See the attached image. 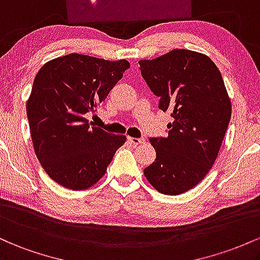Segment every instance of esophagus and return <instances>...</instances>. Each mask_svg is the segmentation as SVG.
Segmentation results:
<instances>
[{"label":"esophagus","instance_id":"obj_1","mask_svg":"<svg viewBox=\"0 0 260 260\" xmlns=\"http://www.w3.org/2000/svg\"><path fill=\"white\" fill-rule=\"evenodd\" d=\"M127 141L130 142L131 145H139L144 142V139H138V138H127Z\"/></svg>","mask_w":260,"mask_h":260}]
</instances>
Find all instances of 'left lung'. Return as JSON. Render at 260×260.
<instances>
[{
	"label": "left lung",
	"instance_id": "8db88e82",
	"mask_svg": "<svg viewBox=\"0 0 260 260\" xmlns=\"http://www.w3.org/2000/svg\"><path fill=\"white\" fill-rule=\"evenodd\" d=\"M142 77L172 112L167 138L150 139L156 159L144 174L159 193L179 195L193 189L214 166L231 120V99L215 62L201 52L174 49L140 60Z\"/></svg>",
	"mask_w": 260,
	"mask_h": 260
}]
</instances>
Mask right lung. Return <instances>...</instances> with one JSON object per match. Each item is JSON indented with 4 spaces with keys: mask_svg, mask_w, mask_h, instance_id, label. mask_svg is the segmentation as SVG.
Listing matches in <instances>:
<instances>
[{
    "mask_svg": "<svg viewBox=\"0 0 260 260\" xmlns=\"http://www.w3.org/2000/svg\"><path fill=\"white\" fill-rule=\"evenodd\" d=\"M129 67L126 60L69 54L38 71L27 116L34 152L54 182L83 190L106 174L126 136L91 127L84 115L97 110Z\"/></svg>",
    "mask_w": 260,
    "mask_h": 260,
    "instance_id": "right-lung-1",
    "label": "right lung"
}]
</instances>
